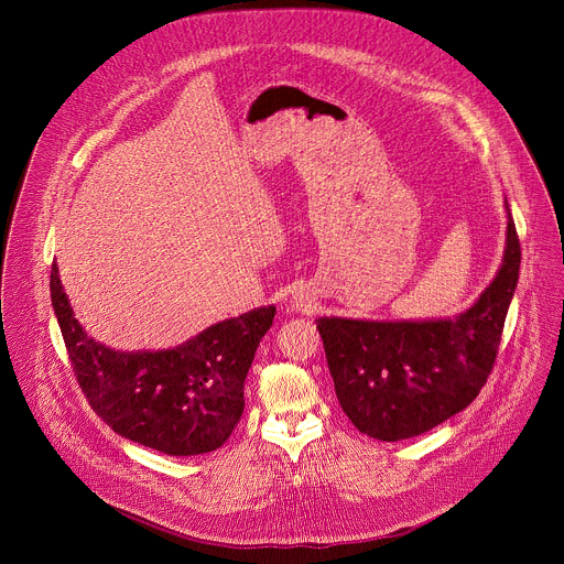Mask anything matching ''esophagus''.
Listing matches in <instances>:
<instances>
[{
  "label": "esophagus",
  "mask_w": 564,
  "mask_h": 564,
  "mask_svg": "<svg viewBox=\"0 0 564 564\" xmlns=\"http://www.w3.org/2000/svg\"><path fill=\"white\" fill-rule=\"evenodd\" d=\"M290 307L294 312H310L314 307V299L307 294V292H294L292 294V301H290Z\"/></svg>",
  "instance_id": "obj_1"
}]
</instances>
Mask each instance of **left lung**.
Returning <instances> with one entry per match:
<instances>
[{"instance_id": "obj_1", "label": "left lung", "mask_w": 564, "mask_h": 564, "mask_svg": "<svg viewBox=\"0 0 564 564\" xmlns=\"http://www.w3.org/2000/svg\"><path fill=\"white\" fill-rule=\"evenodd\" d=\"M502 265L479 299L453 318H316L337 399L368 437L399 442L464 411L487 383L520 274V240L507 205Z\"/></svg>"}]
</instances>
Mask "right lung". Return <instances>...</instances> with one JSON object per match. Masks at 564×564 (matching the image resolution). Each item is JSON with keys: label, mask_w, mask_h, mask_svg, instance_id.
<instances>
[{"label": "right lung", "mask_w": 564, "mask_h": 564, "mask_svg": "<svg viewBox=\"0 0 564 564\" xmlns=\"http://www.w3.org/2000/svg\"><path fill=\"white\" fill-rule=\"evenodd\" d=\"M51 301L91 409L118 435L176 457L216 451L231 435L246 409L248 370L276 314L274 305L257 307L176 348L120 352L77 324L55 263Z\"/></svg>", "instance_id": "obj_1"}]
</instances>
